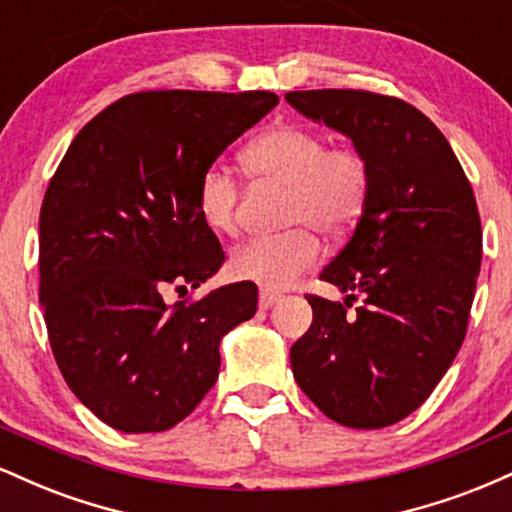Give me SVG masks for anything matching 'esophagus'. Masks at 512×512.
Here are the masks:
<instances>
[{
	"mask_svg": "<svg viewBox=\"0 0 512 512\" xmlns=\"http://www.w3.org/2000/svg\"><path fill=\"white\" fill-rule=\"evenodd\" d=\"M279 293H272V291H262L260 293V308L262 310H269V308H272V305L274 303H279Z\"/></svg>",
	"mask_w": 512,
	"mask_h": 512,
	"instance_id": "1",
	"label": "esophagus"
}]
</instances>
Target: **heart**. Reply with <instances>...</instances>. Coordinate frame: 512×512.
I'll return each instance as SVG.
<instances>
[{"label":"heart","mask_w":512,"mask_h":512,"mask_svg":"<svg viewBox=\"0 0 512 512\" xmlns=\"http://www.w3.org/2000/svg\"><path fill=\"white\" fill-rule=\"evenodd\" d=\"M243 166L262 185L289 190L284 223L296 231L281 238L248 240L233 250L231 274L264 291H281L315 267L320 245L344 236L361 219L368 199V161L354 146L327 144L325 134L301 125H276L243 151ZM197 209L214 233L236 231L238 182L221 163H211L197 185Z\"/></svg>","instance_id":"obj_1"}]
</instances>
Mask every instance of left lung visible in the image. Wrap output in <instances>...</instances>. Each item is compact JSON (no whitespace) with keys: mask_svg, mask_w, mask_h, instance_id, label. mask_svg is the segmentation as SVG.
Instances as JSON below:
<instances>
[{"mask_svg":"<svg viewBox=\"0 0 512 512\" xmlns=\"http://www.w3.org/2000/svg\"><path fill=\"white\" fill-rule=\"evenodd\" d=\"M286 101L351 139L370 170L361 219L320 272L346 298L305 296L313 325L291 346L293 378L337 424L392 426L426 402L464 342L481 267L477 199L414 105L351 88ZM356 295L364 303L351 316Z\"/></svg>","mask_w":512,"mask_h":512,"instance_id":"obj_1","label":"left lung"}]
</instances>
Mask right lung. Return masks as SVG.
Here are the masks:
<instances>
[{
	"label": "right lung",
	"instance_id": "1",
	"mask_svg": "<svg viewBox=\"0 0 512 512\" xmlns=\"http://www.w3.org/2000/svg\"><path fill=\"white\" fill-rule=\"evenodd\" d=\"M279 98L144 91L74 137L40 209V305L69 390L122 433L180 424L219 378L221 339L257 310L250 281L168 305L221 269L202 173Z\"/></svg>",
	"mask_w": 512,
	"mask_h": 512
}]
</instances>
